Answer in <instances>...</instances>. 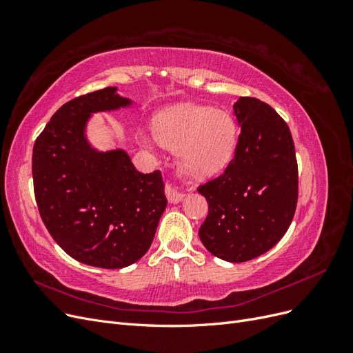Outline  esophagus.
<instances>
[{
  "instance_id": "obj_1",
  "label": "esophagus",
  "mask_w": 353,
  "mask_h": 353,
  "mask_svg": "<svg viewBox=\"0 0 353 353\" xmlns=\"http://www.w3.org/2000/svg\"><path fill=\"white\" fill-rule=\"evenodd\" d=\"M165 194H166V197L170 203H178V201L183 200V197H184V194L181 193L179 190H176L172 184H166Z\"/></svg>"
}]
</instances>
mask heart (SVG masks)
<instances>
[{"label":"heart","instance_id":"heart-1","mask_svg":"<svg viewBox=\"0 0 353 353\" xmlns=\"http://www.w3.org/2000/svg\"><path fill=\"white\" fill-rule=\"evenodd\" d=\"M156 137L179 150V163L188 175L206 179L228 165L237 147L239 126L228 112L181 105L159 117Z\"/></svg>","mask_w":353,"mask_h":353}]
</instances>
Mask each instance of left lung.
Wrapping results in <instances>:
<instances>
[{
    "label": "left lung",
    "mask_w": 353,
    "mask_h": 353,
    "mask_svg": "<svg viewBox=\"0 0 353 353\" xmlns=\"http://www.w3.org/2000/svg\"><path fill=\"white\" fill-rule=\"evenodd\" d=\"M241 131L223 174L199 185L209 213L199 236L228 262H245L272 249L293 221L299 174L288 125L270 104L241 97L234 104Z\"/></svg>",
    "instance_id": "left-lung-1"
}]
</instances>
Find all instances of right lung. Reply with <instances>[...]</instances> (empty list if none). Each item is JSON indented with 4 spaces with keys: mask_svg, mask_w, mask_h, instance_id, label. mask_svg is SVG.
Here are the masks:
<instances>
[{
    "mask_svg": "<svg viewBox=\"0 0 353 353\" xmlns=\"http://www.w3.org/2000/svg\"><path fill=\"white\" fill-rule=\"evenodd\" d=\"M130 103L110 87L79 95L52 114L32 152L42 222L73 259L99 268L143 258L168 203L160 170L138 172L123 150L100 153L85 140L90 113Z\"/></svg>",
    "mask_w": 353,
    "mask_h": 353,
    "instance_id": "right-lung-1",
    "label": "right lung"
}]
</instances>
